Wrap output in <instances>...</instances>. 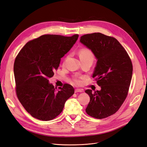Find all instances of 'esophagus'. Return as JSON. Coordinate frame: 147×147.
Listing matches in <instances>:
<instances>
[{"label": "esophagus", "mask_w": 147, "mask_h": 147, "mask_svg": "<svg viewBox=\"0 0 147 147\" xmlns=\"http://www.w3.org/2000/svg\"><path fill=\"white\" fill-rule=\"evenodd\" d=\"M84 90L82 89H79V88H77L75 90V93H81V92H83Z\"/></svg>", "instance_id": "1"}]
</instances>
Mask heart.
<instances>
[{"label":"heart","mask_w":147,"mask_h":147,"mask_svg":"<svg viewBox=\"0 0 147 147\" xmlns=\"http://www.w3.org/2000/svg\"><path fill=\"white\" fill-rule=\"evenodd\" d=\"M79 55L80 59H85V58H91L93 59L94 56L92 52L86 48H83L80 50L79 53ZM81 78H74L73 79L74 82L76 84H80L81 83Z\"/></svg>","instance_id":"obj_1"}]
</instances>
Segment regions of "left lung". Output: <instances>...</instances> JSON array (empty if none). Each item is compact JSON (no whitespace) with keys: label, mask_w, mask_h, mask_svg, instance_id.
<instances>
[{"label":"left lung","mask_w":147,"mask_h":147,"mask_svg":"<svg viewBox=\"0 0 147 147\" xmlns=\"http://www.w3.org/2000/svg\"><path fill=\"white\" fill-rule=\"evenodd\" d=\"M80 42L97 60L93 78L101 88L85 90L90 97L85 111L93 117L105 118L115 114L126 99L133 74L131 59L117 39L100 32L81 36Z\"/></svg>","instance_id":"8db88e82"}]
</instances>
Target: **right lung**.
Masks as SVG:
<instances>
[{
	"label": "right lung",
	"mask_w": 147,
	"mask_h": 147,
	"mask_svg": "<svg viewBox=\"0 0 147 147\" xmlns=\"http://www.w3.org/2000/svg\"><path fill=\"white\" fill-rule=\"evenodd\" d=\"M71 37L45 34L26 43L15 59L14 74L16 93L26 111L37 119L50 121L60 115L65 103L74 93L64 84L59 90L49 82L61 59L76 42Z\"/></svg>",
	"instance_id": "obj_1"
}]
</instances>
